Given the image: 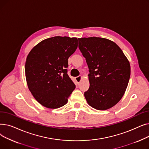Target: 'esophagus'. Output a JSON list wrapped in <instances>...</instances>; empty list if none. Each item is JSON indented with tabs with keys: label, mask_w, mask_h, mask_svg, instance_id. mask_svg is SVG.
I'll use <instances>...</instances> for the list:
<instances>
[{
	"label": "esophagus",
	"mask_w": 149,
	"mask_h": 149,
	"mask_svg": "<svg viewBox=\"0 0 149 149\" xmlns=\"http://www.w3.org/2000/svg\"><path fill=\"white\" fill-rule=\"evenodd\" d=\"M82 78H83L82 76H78V77H75V80H76L77 82L79 84L82 80Z\"/></svg>",
	"instance_id": "obj_1"
}]
</instances>
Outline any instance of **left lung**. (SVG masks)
<instances>
[{
  "mask_svg": "<svg viewBox=\"0 0 149 149\" xmlns=\"http://www.w3.org/2000/svg\"><path fill=\"white\" fill-rule=\"evenodd\" d=\"M79 49L89 68L90 86L84 92L88 104L104 111L118 103L130 76L129 61L115 42L91 37L79 38Z\"/></svg>",
  "mask_w": 149,
  "mask_h": 149,
  "instance_id": "obj_1",
  "label": "left lung"
}]
</instances>
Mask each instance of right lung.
Listing matches in <instances>:
<instances>
[{
  "instance_id": "obj_1",
  "label": "right lung",
  "mask_w": 149,
  "mask_h": 149,
  "mask_svg": "<svg viewBox=\"0 0 149 149\" xmlns=\"http://www.w3.org/2000/svg\"><path fill=\"white\" fill-rule=\"evenodd\" d=\"M78 47L76 37L45 39L31 50L25 63L29 90L41 105L57 109L65 105L75 86L67 74L68 58Z\"/></svg>"
}]
</instances>
